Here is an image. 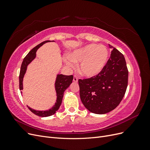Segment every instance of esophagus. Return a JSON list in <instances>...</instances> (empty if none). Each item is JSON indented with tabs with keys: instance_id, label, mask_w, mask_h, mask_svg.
I'll use <instances>...</instances> for the list:
<instances>
[{
	"instance_id": "1",
	"label": "esophagus",
	"mask_w": 150,
	"mask_h": 150,
	"mask_svg": "<svg viewBox=\"0 0 150 150\" xmlns=\"http://www.w3.org/2000/svg\"><path fill=\"white\" fill-rule=\"evenodd\" d=\"M78 78H77V76H74V78H73V81L74 83H77L78 82Z\"/></svg>"
}]
</instances>
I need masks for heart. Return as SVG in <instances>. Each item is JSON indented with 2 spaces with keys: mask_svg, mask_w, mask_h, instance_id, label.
<instances>
[{
  "mask_svg": "<svg viewBox=\"0 0 150 150\" xmlns=\"http://www.w3.org/2000/svg\"><path fill=\"white\" fill-rule=\"evenodd\" d=\"M109 59V51L104 45L89 44L76 49L66 57V63L74 67L81 62L79 71L83 76L92 78L103 70Z\"/></svg>",
  "mask_w": 150,
  "mask_h": 150,
  "instance_id": "b5f03b06",
  "label": "heart"
}]
</instances>
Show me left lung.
<instances>
[{"instance_id": "8db88e82", "label": "left lung", "mask_w": 150, "mask_h": 150, "mask_svg": "<svg viewBox=\"0 0 150 150\" xmlns=\"http://www.w3.org/2000/svg\"><path fill=\"white\" fill-rule=\"evenodd\" d=\"M109 46L112 50L103 70L97 76L78 81L81 100L94 114H106L115 110L128 86V71L123 54L110 44Z\"/></svg>"}]
</instances>
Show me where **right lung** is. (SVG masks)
Returning a JSON list of instances; mask_svg holds the SVG:
<instances>
[{
  "label": "right lung",
  "mask_w": 150,
  "mask_h": 150,
  "mask_svg": "<svg viewBox=\"0 0 150 150\" xmlns=\"http://www.w3.org/2000/svg\"><path fill=\"white\" fill-rule=\"evenodd\" d=\"M54 41V40H53ZM51 42L50 40H46L40 44H38V46H36L35 47H34L31 51H29V52L27 54V56L24 57L23 61H22V65L21 67V71L19 74V89L20 90L23 89V79L24 75L27 71V68H28V66L30 64V63L33 61L34 59L36 57V52H37L38 49L42 46L43 44L46 42ZM73 80V76H66L63 74H57L56 79L55 81V90L56 92V102L54 104V105L49 109V110H45V111H38L34 110V109L31 108L29 106L28 108L29 110L33 112L34 114L35 115H38L40 117H47L52 116L55 114L56 111L59 110L61 104L62 103V98L64 96V93L67 88L69 87V86L72 82ZM22 93V92H21Z\"/></svg>",
  "instance_id": "right-lung-1"
}]
</instances>
